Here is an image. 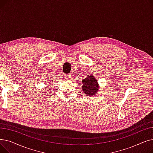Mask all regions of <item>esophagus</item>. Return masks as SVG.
Returning a JSON list of instances; mask_svg holds the SVG:
<instances>
[{"label": "esophagus", "mask_w": 153, "mask_h": 153, "mask_svg": "<svg viewBox=\"0 0 153 153\" xmlns=\"http://www.w3.org/2000/svg\"><path fill=\"white\" fill-rule=\"evenodd\" d=\"M64 77L65 78V79H71V76H69V74H64Z\"/></svg>", "instance_id": "34e87169"}]
</instances>
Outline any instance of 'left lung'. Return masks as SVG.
<instances>
[{
	"label": "left lung",
	"instance_id": "8db88e82",
	"mask_svg": "<svg viewBox=\"0 0 153 153\" xmlns=\"http://www.w3.org/2000/svg\"><path fill=\"white\" fill-rule=\"evenodd\" d=\"M82 89L87 95L92 96L97 94L99 90L97 80L94 76L89 75L82 80Z\"/></svg>",
	"mask_w": 153,
	"mask_h": 153
}]
</instances>
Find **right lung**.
<instances>
[{
  "label": "right lung",
  "mask_w": 153,
  "mask_h": 153,
  "mask_svg": "<svg viewBox=\"0 0 153 153\" xmlns=\"http://www.w3.org/2000/svg\"><path fill=\"white\" fill-rule=\"evenodd\" d=\"M50 82H51V81H50Z\"/></svg>",
  "instance_id": "obj_1"
}]
</instances>
